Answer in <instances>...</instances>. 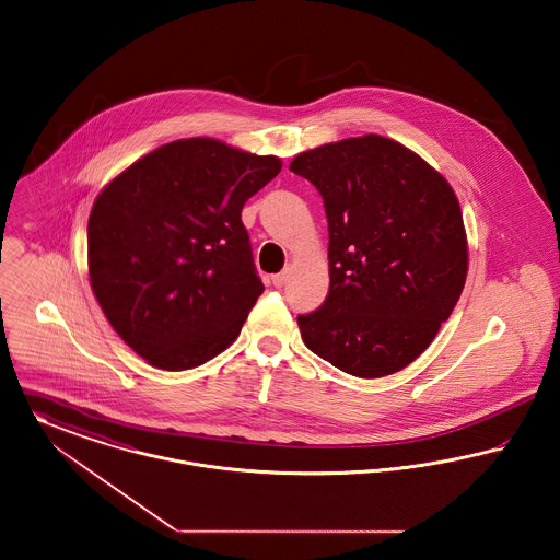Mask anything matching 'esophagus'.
Masks as SVG:
<instances>
[{
  "mask_svg": "<svg viewBox=\"0 0 560 560\" xmlns=\"http://www.w3.org/2000/svg\"><path fill=\"white\" fill-rule=\"evenodd\" d=\"M287 280H289V273L287 271H280V273H276V276H271V282H273V287H284L287 284Z\"/></svg>",
  "mask_w": 560,
  "mask_h": 560,
  "instance_id": "obj_1",
  "label": "esophagus"
}]
</instances>
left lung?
Returning <instances> with one entry per match:
<instances>
[{
    "label": "left lung",
    "instance_id": "8db88e82",
    "mask_svg": "<svg viewBox=\"0 0 560 560\" xmlns=\"http://www.w3.org/2000/svg\"><path fill=\"white\" fill-rule=\"evenodd\" d=\"M323 196L330 287L296 324L343 373L409 366L448 320L468 276V237L448 180L392 139L364 135L303 151L289 166Z\"/></svg>",
    "mask_w": 560,
    "mask_h": 560
}]
</instances>
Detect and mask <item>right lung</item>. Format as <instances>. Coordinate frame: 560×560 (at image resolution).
I'll list each match as a JSON object with an SVG mask.
<instances>
[{"mask_svg":"<svg viewBox=\"0 0 560 560\" xmlns=\"http://www.w3.org/2000/svg\"><path fill=\"white\" fill-rule=\"evenodd\" d=\"M282 168L223 141L178 139L139 158L96 196L92 293L151 366L194 369L228 350L264 293L242 207Z\"/></svg>","mask_w":560,"mask_h":560,"instance_id":"right-lung-1","label":"right lung"}]
</instances>
